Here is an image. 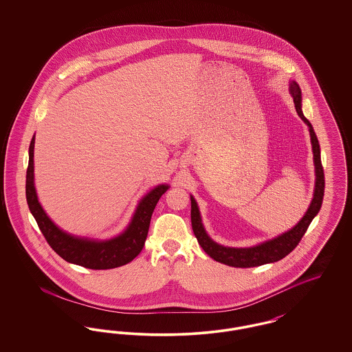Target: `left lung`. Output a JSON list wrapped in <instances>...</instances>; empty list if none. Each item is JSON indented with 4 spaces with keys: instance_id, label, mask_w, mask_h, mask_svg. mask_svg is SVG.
<instances>
[{
    "instance_id": "1",
    "label": "left lung",
    "mask_w": 352,
    "mask_h": 352,
    "mask_svg": "<svg viewBox=\"0 0 352 352\" xmlns=\"http://www.w3.org/2000/svg\"><path fill=\"white\" fill-rule=\"evenodd\" d=\"M289 92L293 98L294 107H296L298 116L307 125L309 133H310L313 160H314V168H316V184H314L313 199L310 201V206H309L307 211L305 212L303 218L292 230L286 231L284 234H278L270 240H267L264 243L253 245V247L231 248V247L220 245L206 232L203 223H201L198 203L194 199L192 195H190L191 226H192L194 234L198 239V243L201 244L203 251L218 263L234 267V268H252V267L276 263V261L284 258L285 256H287L298 245L302 236L307 231L311 220L317 217V214L320 210L323 194H324V174H323V168H322V162H320V148H319L318 138H317V134L314 132L310 121L305 118V115L302 112V95L300 85L294 80H292L289 83Z\"/></svg>"
}]
</instances>
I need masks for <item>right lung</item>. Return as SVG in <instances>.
<instances>
[{
    "label": "right lung",
    "instance_id": "1",
    "mask_svg": "<svg viewBox=\"0 0 352 352\" xmlns=\"http://www.w3.org/2000/svg\"><path fill=\"white\" fill-rule=\"evenodd\" d=\"M34 144L35 134L29 148V166L26 171V201L33 214L41 232L49 245L67 263L84 268L113 269L131 263L142 251L149 226L151 214L162 197L168 191V184H158L138 201L132 220L121 234L107 239L96 240L68 234L59 228L45 212L38 201L34 186Z\"/></svg>",
    "mask_w": 352,
    "mask_h": 352
}]
</instances>
